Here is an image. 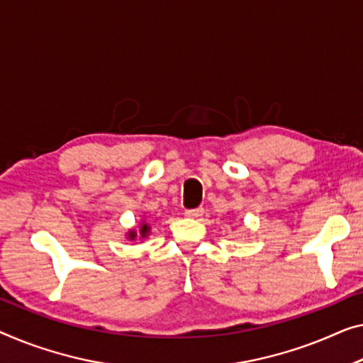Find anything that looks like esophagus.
Segmentation results:
<instances>
[{"mask_svg":"<svg viewBox=\"0 0 363 363\" xmlns=\"http://www.w3.org/2000/svg\"><path fill=\"white\" fill-rule=\"evenodd\" d=\"M203 215V208H192V210H186V216L189 218H200Z\"/></svg>","mask_w":363,"mask_h":363,"instance_id":"obj_1","label":"esophagus"}]
</instances>
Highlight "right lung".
<instances>
[{"label": "right lung", "instance_id": "obj_1", "mask_svg": "<svg viewBox=\"0 0 363 363\" xmlns=\"http://www.w3.org/2000/svg\"><path fill=\"white\" fill-rule=\"evenodd\" d=\"M150 231H151V225L148 223L147 220L143 218L142 221H140L138 228H130L127 231L125 238H127L128 241H135V240H137V238H140V240H145V238L150 235Z\"/></svg>", "mask_w": 363, "mask_h": 363}]
</instances>
